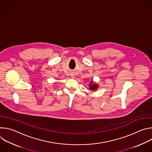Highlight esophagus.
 <instances>
[{
	"instance_id": "esophagus-1",
	"label": "esophagus",
	"mask_w": 152,
	"mask_h": 152,
	"mask_svg": "<svg viewBox=\"0 0 152 152\" xmlns=\"http://www.w3.org/2000/svg\"><path fill=\"white\" fill-rule=\"evenodd\" d=\"M70 76H71L72 77H74V76H75V74H74L73 73H72L70 74Z\"/></svg>"
}]
</instances>
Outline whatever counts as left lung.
<instances>
[{
    "instance_id": "obj_1",
    "label": "left lung",
    "mask_w": 152,
    "mask_h": 152,
    "mask_svg": "<svg viewBox=\"0 0 152 152\" xmlns=\"http://www.w3.org/2000/svg\"><path fill=\"white\" fill-rule=\"evenodd\" d=\"M98 87H97V85H96V84H93V83L92 82H91V83H90V90H96L97 88Z\"/></svg>"
}]
</instances>
